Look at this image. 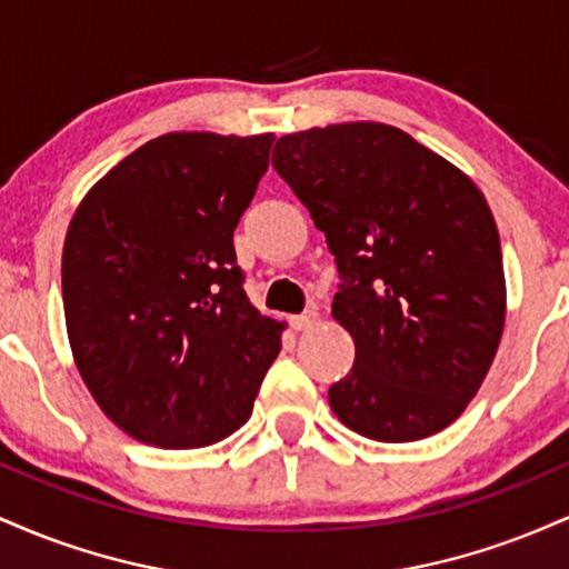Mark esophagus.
<instances>
[{"mask_svg": "<svg viewBox=\"0 0 569 569\" xmlns=\"http://www.w3.org/2000/svg\"><path fill=\"white\" fill-rule=\"evenodd\" d=\"M316 323H318V312L316 310H307V312H302V316L291 318L293 331H307V329H312Z\"/></svg>", "mask_w": 569, "mask_h": 569, "instance_id": "34e87169", "label": "esophagus"}]
</instances>
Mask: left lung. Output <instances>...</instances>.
<instances>
[{"instance_id": "8db88e82", "label": "left lung", "mask_w": 569, "mask_h": 569, "mask_svg": "<svg viewBox=\"0 0 569 569\" xmlns=\"http://www.w3.org/2000/svg\"><path fill=\"white\" fill-rule=\"evenodd\" d=\"M272 166L335 253L331 316L356 363L329 388L342 426L420 441L479 393L506 326L500 234L460 168L382 122L278 139Z\"/></svg>"}]
</instances>
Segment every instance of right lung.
<instances>
[{
	"mask_svg": "<svg viewBox=\"0 0 569 569\" xmlns=\"http://www.w3.org/2000/svg\"><path fill=\"white\" fill-rule=\"evenodd\" d=\"M272 133H166L93 184L71 217L61 283L71 356L117 428L198 449L251 417L283 323L243 291L232 232Z\"/></svg>",
	"mask_w": 569,
	"mask_h": 569,
	"instance_id": "obj_1",
	"label": "right lung"
}]
</instances>
